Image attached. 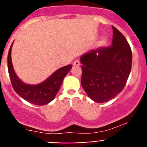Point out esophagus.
I'll list each match as a JSON object with an SVG mask.
<instances>
[{
	"mask_svg": "<svg viewBox=\"0 0 147 147\" xmlns=\"http://www.w3.org/2000/svg\"><path fill=\"white\" fill-rule=\"evenodd\" d=\"M73 65H75V66H79V65H80V62L78 60H76L73 63Z\"/></svg>",
	"mask_w": 147,
	"mask_h": 147,
	"instance_id": "1",
	"label": "esophagus"
}]
</instances>
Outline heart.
Masks as SVG:
<instances>
[{"instance_id": "b5f03b06", "label": "heart", "mask_w": 147, "mask_h": 147, "mask_svg": "<svg viewBox=\"0 0 147 147\" xmlns=\"http://www.w3.org/2000/svg\"><path fill=\"white\" fill-rule=\"evenodd\" d=\"M105 43H106V40H102L101 42H100V45H104Z\"/></svg>"}]
</instances>
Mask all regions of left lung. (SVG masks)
<instances>
[{
    "label": "left lung",
    "mask_w": 147,
    "mask_h": 147,
    "mask_svg": "<svg viewBox=\"0 0 147 147\" xmlns=\"http://www.w3.org/2000/svg\"><path fill=\"white\" fill-rule=\"evenodd\" d=\"M112 45L100 47L81 57V84L90 98L102 103L122 91L131 69L132 53L125 37L112 26Z\"/></svg>",
    "instance_id": "1"
}]
</instances>
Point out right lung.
Wrapping results in <instances>:
<instances>
[{"instance_id":"1","label":"right lung","mask_w":147,"mask_h":147,"mask_svg":"<svg viewBox=\"0 0 147 147\" xmlns=\"http://www.w3.org/2000/svg\"><path fill=\"white\" fill-rule=\"evenodd\" d=\"M12 45L8 54V69L13 90L22 98L33 105H44L51 102L58 92L63 79L69 72L72 65H68L60 68L40 84L36 85L26 84L18 79L13 69L10 56Z\"/></svg>"}]
</instances>
